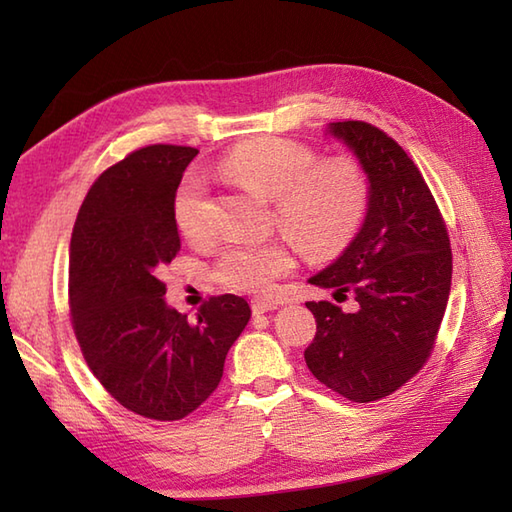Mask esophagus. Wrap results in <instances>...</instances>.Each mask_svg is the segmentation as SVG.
I'll list each match as a JSON object with an SVG mask.
<instances>
[{
	"mask_svg": "<svg viewBox=\"0 0 512 512\" xmlns=\"http://www.w3.org/2000/svg\"><path fill=\"white\" fill-rule=\"evenodd\" d=\"M279 303L273 301V299H253L250 301V308H253L255 314H264V312H270V310H277Z\"/></svg>",
	"mask_w": 512,
	"mask_h": 512,
	"instance_id": "esophagus-1",
	"label": "esophagus"
}]
</instances>
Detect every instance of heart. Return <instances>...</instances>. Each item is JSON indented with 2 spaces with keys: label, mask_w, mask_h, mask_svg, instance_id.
I'll return each instance as SVG.
<instances>
[{
  "label": "heart",
  "mask_w": 512,
  "mask_h": 512,
  "mask_svg": "<svg viewBox=\"0 0 512 512\" xmlns=\"http://www.w3.org/2000/svg\"><path fill=\"white\" fill-rule=\"evenodd\" d=\"M224 176L273 200L279 226L295 239L303 255L332 257L361 226L369 184L365 171L350 158L317 162L306 145L264 136L239 143L220 160ZM178 231L198 242L211 231L204 182L189 176L173 200ZM295 266L286 239L266 244L228 246L215 268L224 286L244 292H266Z\"/></svg>",
  "instance_id": "heart-1"
}]
</instances>
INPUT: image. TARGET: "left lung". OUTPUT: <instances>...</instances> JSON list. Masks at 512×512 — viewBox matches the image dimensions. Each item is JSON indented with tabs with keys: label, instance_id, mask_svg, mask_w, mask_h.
I'll use <instances>...</instances> for the list:
<instances>
[{
	"label": "left lung",
	"instance_id": "left-lung-1",
	"mask_svg": "<svg viewBox=\"0 0 512 512\" xmlns=\"http://www.w3.org/2000/svg\"><path fill=\"white\" fill-rule=\"evenodd\" d=\"M325 134L365 171V220L343 253L308 281L352 292L356 308L308 301L317 336L306 350L314 378L354 402L389 396L427 361L451 292L449 235L418 167L396 140L361 121Z\"/></svg>",
	"mask_w": 512,
	"mask_h": 512
}]
</instances>
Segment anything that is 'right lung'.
Returning a JSON list of instances; mask_svg holds the SVG:
<instances>
[{
  "label": "right lung",
  "instance_id": "obj_1",
  "mask_svg": "<svg viewBox=\"0 0 512 512\" xmlns=\"http://www.w3.org/2000/svg\"><path fill=\"white\" fill-rule=\"evenodd\" d=\"M195 156L151 145L103 171L70 242V312L85 363L125 409L151 420H180L213 394L250 319L244 297L222 295L189 321L158 279L180 250L173 200Z\"/></svg>",
  "mask_w": 512,
  "mask_h": 512
}]
</instances>
